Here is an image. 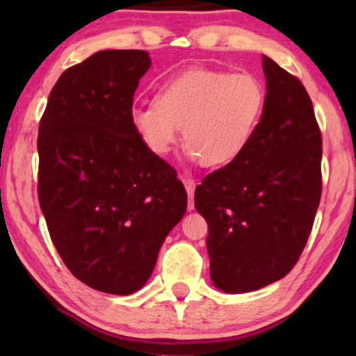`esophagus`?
<instances>
[{
    "label": "esophagus",
    "instance_id": "esophagus-1",
    "mask_svg": "<svg viewBox=\"0 0 356 356\" xmlns=\"http://www.w3.org/2000/svg\"><path fill=\"white\" fill-rule=\"evenodd\" d=\"M184 188H186L188 196H189V202H188V211H193L194 209V188H196V183L191 178H184L183 179Z\"/></svg>",
    "mask_w": 356,
    "mask_h": 356
}]
</instances>
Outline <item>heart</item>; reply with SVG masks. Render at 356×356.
<instances>
[{
    "label": "heart",
    "instance_id": "1",
    "mask_svg": "<svg viewBox=\"0 0 356 356\" xmlns=\"http://www.w3.org/2000/svg\"><path fill=\"white\" fill-rule=\"evenodd\" d=\"M264 106V86L250 72L191 67L163 81L152 104L134 105L129 121L155 157L172 152L183 126L189 159L225 167L245 154Z\"/></svg>",
    "mask_w": 356,
    "mask_h": 356
}]
</instances>
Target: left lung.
Segmentation results:
<instances>
[{
    "label": "left lung",
    "instance_id": "1",
    "mask_svg": "<svg viewBox=\"0 0 356 356\" xmlns=\"http://www.w3.org/2000/svg\"><path fill=\"white\" fill-rule=\"evenodd\" d=\"M262 70L266 106L254 138L194 193L209 227L211 279L225 293L259 290L289 274L321 199L323 139L308 92L269 56Z\"/></svg>",
    "mask_w": 356,
    "mask_h": 356
}]
</instances>
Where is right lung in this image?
<instances>
[{
	"mask_svg": "<svg viewBox=\"0 0 356 356\" xmlns=\"http://www.w3.org/2000/svg\"><path fill=\"white\" fill-rule=\"evenodd\" d=\"M144 50H102L60 76L38 126V202L71 274L129 295L152 274L186 211L173 167L144 147L129 121Z\"/></svg>",
	"mask_w": 356,
	"mask_h": 356,
	"instance_id": "add662e5",
	"label": "right lung"
}]
</instances>
